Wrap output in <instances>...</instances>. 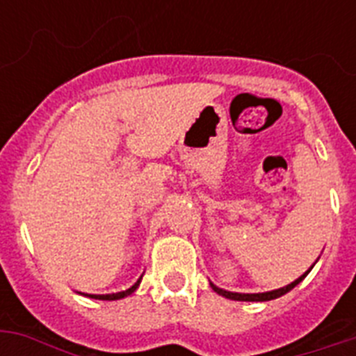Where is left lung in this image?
<instances>
[{"instance_id": "8db88e82", "label": "left lung", "mask_w": 356, "mask_h": 356, "mask_svg": "<svg viewBox=\"0 0 356 356\" xmlns=\"http://www.w3.org/2000/svg\"><path fill=\"white\" fill-rule=\"evenodd\" d=\"M318 262V260H316ZM314 262V264H316ZM314 264L310 266V270L314 268ZM307 270L301 277H298L296 281L290 282V284H286V286H282V288H277V290H270V292H260V293H240V292H229V290H223V288L216 286L214 282H211V286L212 290L216 293H220V296H223V298H227V299H234V301H271V299H277V298H281V296H284V293H288L292 288H296L299 284V282L303 281L305 277L309 275V271Z\"/></svg>"}]
</instances>
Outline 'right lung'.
Listing matches in <instances>:
<instances>
[{
	"instance_id": "add662e5",
	"label": "right lung",
	"mask_w": 356,
	"mask_h": 356,
	"mask_svg": "<svg viewBox=\"0 0 356 356\" xmlns=\"http://www.w3.org/2000/svg\"><path fill=\"white\" fill-rule=\"evenodd\" d=\"M140 281H142V277H140L138 281L134 282L133 286L127 288V290H123V292L103 293V296H96V293H86V296H88V298H92V299H103V301H116V299H123V298H127V296H131V293H133L134 290L140 286Z\"/></svg>"
}]
</instances>
